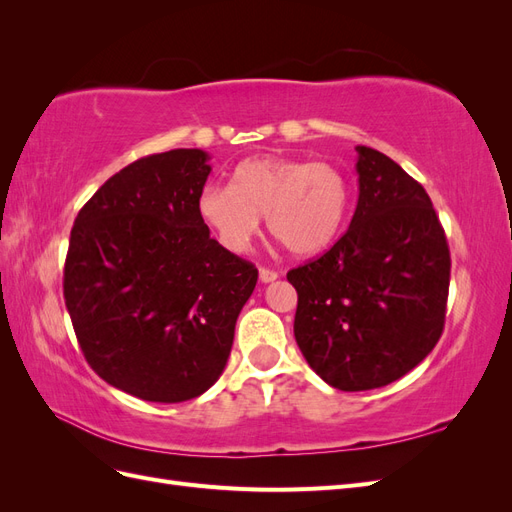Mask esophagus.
Returning a JSON list of instances; mask_svg holds the SVG:
<instances>
[{
  "label": "esophagus",
  "instance_id": "esophagus-1",
  "mask_svg": "<svg viewBox=\"0 0 512 512\" xmlns=\"http://www.w3.org/2000/svg\"><path fill=\"white\" fill-rule=\"evenodd\" d=\"M260 280L262 282H273V280H277V271H273V269H267V267H260Z\"/></svg>",
  "mask_w": 512,
  "mask_h": 512
}]
</instances>
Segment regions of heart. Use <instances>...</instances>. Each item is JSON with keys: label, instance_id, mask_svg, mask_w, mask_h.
<instances>
[{"label": "heart", "instance_id": "1", "mask_svg": "<svg viewBox=\"0 0 512 512\" xmlns=\"http://www.w3.org/2000/svg\"><path fill=\"white\" fill-rule=\"evenodd\" d=\"M350 207V181L331 162L262 156L243 160L228 188L209 185L198 215L230 252H245L267 215L271 237L290 254L312 256L339 235Z\"/></svg>", "mask_w": 512, "mask_h": 512}]
</instances>
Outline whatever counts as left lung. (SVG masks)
I'll return each mask as SVG.
<instances>
[{
    "mask_svg": "<svg viewBox=\"0 0 512 512\" xmlns=\"http://www.w3.org/2000/svg\"><path fill=\"white\" fill-rule=\"evenodd\" d=\"M359 203L329 252L288 271L299 294L294 337L339 391L406 376L438 344L451 252L425 188L371 147H356Z\"/></svg>",
    "mask_w": 512,
    "mask_h": 512,
    "instance_id": "left-lung-1",
    "label": "left lung"
}]
</instances>
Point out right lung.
<instances>
[{
    "label": "right lung",
    "instance_id": "add662e5",
    "mask_svg": "<svg viewBox=\"0 0 512 512\" xmlns=\"http://www.w3.org/2000/svg\"><path fill=\"white\" fill-rule=\"evenodd\" d=\"M203 149L141 158L79 211L64 299L87 363L115 389L179 404L222 376L258 269L209 237Z\"/></svg>",
    "mask_w": 512,
    "mask_h": 512
}]
</instances>
